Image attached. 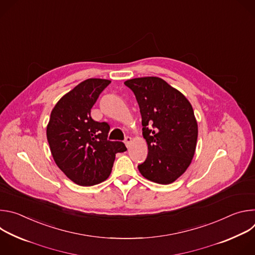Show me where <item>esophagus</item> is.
<instances>
[{
  "mask_svg": "<svg viewBox=\"0 0 255 255\" xmlns=\"http://www.w3.org/2000/svg\"><path fill=\"white\" fill-rule=\"evenodd\" d=\"M132 143V138L131 137H129V136H127L126 138H125V144H126V146L127 147H130V144Z\"/></svg>",
  "mask_w": 255,
  "mask_h": 255,
  "instance_id": "34e87169",
  "label": "esophagus"
}]
</instances>
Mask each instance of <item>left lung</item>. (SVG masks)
I'll list each match as a JSON object with an SVG mask.
<instances>
[{
  "label": "left lung",
  "instance_id": "8db88e82",
  "mask_svg": "<svg viewBox=\"0 0 255 255\" xmlns=\"http://www.w3.org/2000/svg\"><path fill=\"white\" fill-rule=\"evenodd\" d=\"M124 84L136 97L148 146L147 158L138 169L153 183L169 185L187 170L195 155L198 123L193 107L160 78H136Z\"/></svg>",
  "mask_w": 255,
  "mask_h": 255
}]
</instances>
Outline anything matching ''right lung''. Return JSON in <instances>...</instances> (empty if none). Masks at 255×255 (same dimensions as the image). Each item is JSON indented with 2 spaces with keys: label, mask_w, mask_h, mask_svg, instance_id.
<instances>
[{
  "label": "right lung",
  "mask_w": 255,
  "mask_h": 255,
  "mask_svg": "<svg viewBox=\"0 0 255 255\" xmlns=\"http://www.w3.org/2000/svg\"><path fill=\"white\" fill-rule=\"evenodd\" d=\"M110 83L88 79L76 86L56 103L46 127L56 165L79 186L90 187L106 180L116 153L127 150L123 142L107 140L108 123L96 122L91 117L92 107Z\"/></svg>",
  "instance_id": "add662e5"
}]
</instances>
